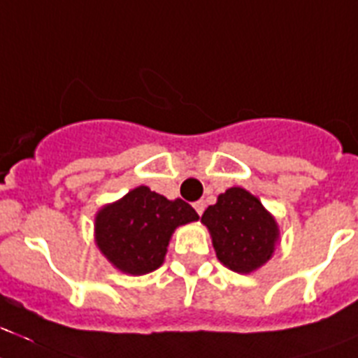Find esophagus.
<instances>
[{"mask_svg":"<svg viewBox=\"0 0 358 358\" xmlns=\"http://www.w3.org/2000/svg\"><path fill=\"white\" fill-rule=\"evenodd\" d=\"M194 208H196L197 214L203 215V212H205V203H203V201H197V203H194Z\"/></svg>","mask_w":358,"mask_h":358,"instance_id":"34e87169","label":"esophagus"}]
</instances>
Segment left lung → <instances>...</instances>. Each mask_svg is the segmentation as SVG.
Masks as SVG:
<instances>
[{"instance_id":"1","label":"left lung","mask_w":358,"mask_h":358,"mask_svg":"<svg viewBox=\"0 0 358 358\" xmlns=\"http://www.w3.org/2000/svg\"><path fill=\"white\" fill-rule=\"evenodd\" d=\"M212 236L215 256L230 271L249 274L267 264L278 243V223L262 201L239 186L220 194L201 215Z\"/></svg>"}]
</instances>
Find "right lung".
Masks as SVG:
<instances>
[{
    "instance_id": "obj_1",
    "label": "right lung",
    "mask_w": 358,
    "mask_h": 358,
    "mask_svg": "<svg viewBox=\"0 0 358 358\" xmlns=\"http://www.w3.org/2000/svg\"><path fill=\"white\" fill-rule=\"evenodd\" d=\"M197 220V212L182 199L170 201L148 186H137L100 208L94 241L113 267L141 276L161 267L173 230Z\"/></svg>"
}]
</instances>
